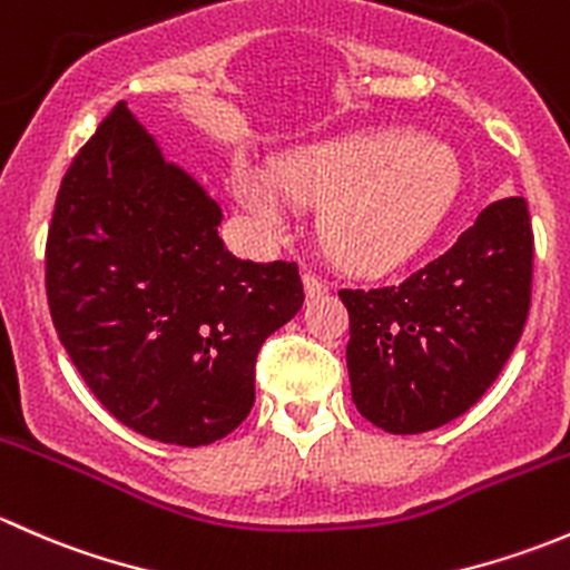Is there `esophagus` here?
I'll return each mask as SVG.
<instances>
[{
    "label": "esophagus",
    "instance_id": "1",
    "mask_svg": "<svg viewBox=\"0 0 570 570\" xmlns=\"http://www.w3.org/2000/svg\"><path fill=\"white\" fill-rule=\"evenodd\" d=\"M303 289H306L308 297H320V295H325V292H327V284L322 278H317V275L306 273V275H303Z\"/></svg>",
    "mask_w": 570,
    "mask_h": 570
}]
</instances>
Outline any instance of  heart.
<instances>
[{"label":"heart","instance_id":"obj_1","mask_svg":"<svg viewBox=\"0 0 570 570\" xmlns=\"http://www.w3.org/2000/svg\"><path fill=\"white\" fill-rule=\"evenodd\" d=\"M232 184L239 204L275 232L289 226L297 206H325L327 253L353 273L383 275L433 237L458 195L461 165L441 142L358 135L301 148L278 176L237 163Z\"/></svg>","mask_w":570,"mask_h":570}]
</instances>
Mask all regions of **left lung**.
I'll list each match as a JSON object with an SVG mask.
<instances>
[{
	"label": "left lung",
	"mask_w": 570,
	"mask_h": 570,
	"mask_svg": "<svg viewBox=\"0 0 570 570\" xmlns=\"http://www.w3.org/2000/svg\"><path fill=\"white\" fill-rule=\"evenodd\" d=\"M530 286V212L524 198H504L402 284L338 292L350 312L347 372L361 416L413 435L469 411L519 344Z\"/></svg>",
	"instance_id": "obj_1"
}]
</instances>
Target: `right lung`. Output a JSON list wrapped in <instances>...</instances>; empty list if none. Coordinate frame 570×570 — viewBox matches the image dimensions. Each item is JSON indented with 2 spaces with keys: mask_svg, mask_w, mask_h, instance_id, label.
<instances>
[{
  "mask_svg": "<svg viewBox=\"0 0 570 570\" xmlns=\"http://www.w3.org/2000/svg\"><path fill=\"white\" fill-rule=\"evenodd\" d=\"M223 209L120 101L60 184L46 295L62 347L118 422L204 446L250 413L256 355L303 308L295 262L237 258Z\"/></svg>",
  "mask_w": 570,
  "mask_h": 570,
  "instance_id": "obj_1",
  "label": "right lung"
}]
</instances>
